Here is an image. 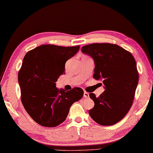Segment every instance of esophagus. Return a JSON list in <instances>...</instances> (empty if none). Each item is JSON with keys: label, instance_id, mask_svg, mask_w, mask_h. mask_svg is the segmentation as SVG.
Here are the masks:
<instances>
[{"label": "esophagus", "instance_id": "obj_1", "mask_svg": "<svg viewBox=\"0 0 153 153\" xmlns=\"http://www.w3.org/2000/svg\"><path fill=\"white\" fill-rule=\"evenodd\" d=\"M84 97L85 98H89V93L87 92H84Z\"/></svg>", "mask_w": 153, "mask_h": 153}]
</instances>
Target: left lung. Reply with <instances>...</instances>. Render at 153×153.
Listing matches in <instances>:
<instances>
[{"mask_svg":"<svg viewBox=\"0 0 153 153\" xmlns=\"http://www.w3.org/2000/svg\"><path fill=\"white\" fill-rule=\"evenodd\" d=\"M81 51L91 57L95 67L93 77L102 80L104 92L99 97L90 93L94 106L90 117L102 126L119 122L130 110L138 85L139 74L135 59L131 53L111 43H92Z\"/></svg>","mask_w":153,"mask_h":153,"instance_id":"left-lung-1","label":"left lung"}]
</instances>
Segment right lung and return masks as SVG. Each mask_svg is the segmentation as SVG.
Returning <instances> with one entry per match:
<instances>
[{
	"mask_svg": "<svg viewBox=\"0 0 153 153\" xmlns=\"http://www.w3.org/2000/svg\"><path fill=\"white\" fill-rule=\"evenodd\" d=\"M80 46L42 45L27 52L18 73L21 100L30 116L40 126L53 127L66 120L73 103L82 98L80 88L71 90L56 87L65 73L66 61Z\"/></svg>",
	"mask_w": 153,
	"mask_h": 153,
	"instance_id": "right-lung-1",
	"label": "right lung"
}]
</instances>
